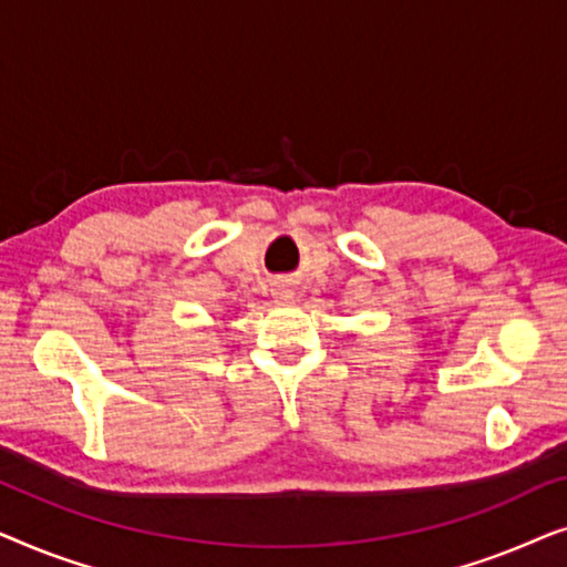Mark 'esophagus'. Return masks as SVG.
I'll return each mask as SVG.
<instances>
[{"label":"esophagus","instance_id":"esophagus-1","mask_svg":"<svg viewBox=\"0 0 567 567\" xmlns=\"http://www.w3.org/2000/svg\"><path fill=\"white\" fill-rule=\"evenodd\" d=\"M274 299L276 301H291L293 289H291V286H286V284H276L274 286Z\"/></svg>","mask_w":567,"mask_h":567}]
</instances>
